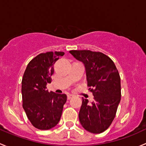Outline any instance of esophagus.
Wrapping results in <instances>:
<instances>
[{"label": "esophagus", "instance_id": "34e87169", "mask_svg": "<svg viewBox=\"0 0 146 146\" xmlns=\"http://www.w3.org/2000/svg\"><path fill=\"white\" fill-rule=\"evenodd\" d=\"M74 97V95H72V94H69V95H67V99L68 100H70V99H71L72 98Z\"/></svg>", "mask_w": 146, "mask_h": 146}]
</instances>
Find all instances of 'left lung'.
<instances>
[{
	"instance_id": "8db88e82",
	"label": "left lung",
	"mask_w": 146,
	"mask_h": 146,
	"mask_svg": "<svg viewBox=\"0 0 146 146\" xmlns=\"http://www.w3.org/2000/svg\"><path fill=\"white\" fill-rule=\"evenodd\" d=\"M77 60L84 63L89 91L94 101L88 104L82 98L79 118L82 127L93 133L105 131L112 124L121 100V80L115 63L100 52L70 50Z\"/></svg>"
}]
</instances>
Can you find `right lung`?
I'll list each match as a JSON object with an SVG mask.
<instances>
[{"label": "right lung", "mask_w": 146, "mask_h": 146, "mask_svg": "<svg viewBox=\"0 0 146 146\" xmlns=\"http://www.w3.org/2000/svg\"><path fill=\"white\" fill-rule=\"evenodd\" d=\"M64 52L40 53L29 62L22 81V107L29 120L35 128L48 130L60 119L65 94L46 90L54 73L53 65Z\"/></svg>", "instance_id": "add662e5"}]
</instances>
